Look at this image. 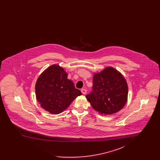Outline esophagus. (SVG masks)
Here are the masks:
<instances>
[{
	"mask_svg": "<svg viewBox=\"0 0 160 160\" xmlns=\"http://www.w3.org/2000/svg\"><path fill=\"white\" fill-rule=\"evenodd\" d=\"M81 92H82V93H83V94H86V92H87V90L86 89H82V90H81Z\"/></svg>",
	"mask_w": 160,
	"mask_h": 160,
	"instance_id": "obj_1",
	"label": "esophagus"
}]
</instances>
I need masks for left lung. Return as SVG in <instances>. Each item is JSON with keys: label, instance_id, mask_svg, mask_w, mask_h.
<instances>
[{"label": "left lung", "instance_id": "obj_1", "mask_svg": "<svg viewBox=\"0 0 160 160\" xmlns=\"http://www.w3.org/2000/svg\"><path fill=\"white\" fill-rule=\"evenodd\" d=\"M127 97L125 79L112 67L94 74L92 91L86 95L92 108L104 114H113L121 110L127 102Z\"/></svg>", "mask_w": 160, "mask_h": 160}]
</instances>
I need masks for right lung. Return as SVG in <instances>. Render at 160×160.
I'll return each mask as SVG.
<instances>
[{"instance_id": "1", "label": "right lung", "mask_w": 160, "mask_h": 160, "mask_svg": "<svg viewBox=\"0 0 160 160\" xmlns=\"http://www.w3.org/2000/svg\"><path fill=\"white\" fill-rule=\"evenodd\" d=\"M67 77L62 67L53 65L38 77L35 85L37 99L41 106L50 113H61L82 95Z\"/></svg>"}]
</instances>
